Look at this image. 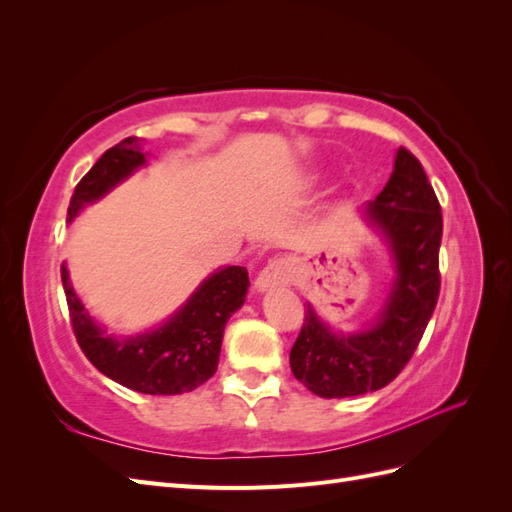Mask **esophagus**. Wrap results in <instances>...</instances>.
I'll return each mask as SVG.
<instances>
[{"mask_svg":"<svg viewBox=\"0 0 512 512\" xmlns=\"http://www.w3.org/2000/svg\"><path fill=\"white\" fill-rule=\"evenodd\" d=\"M292 280H294V267L290 265V262L288 260H273L258 273L254 286L258 292H267L273 288L290 286Z\"/></svg>","mask_w":512,"mask_h":512,"instance_id":"1","label":"esophagus"}]
</instances>
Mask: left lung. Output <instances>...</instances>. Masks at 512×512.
<instances>
[{
	"instance_id": "1",
	"label": "left lung",
	"mask_w": 512,
	"mask_h": 512,
	"mask_svg": "<svg viewBox=\"0 0 512 512\" xmlns=\"http://www.w3.org/2000/svg\"><path fill=\"white\" fill-rule=\"evenodd\" d=\"M363 215L384 237L393 260L382 309L365 329L342 333L307 303L303 329L290 350L294 378L324 399L365 395L395 380L421 342L440 294V203L408 149H397L391 179Z\"/></svg>"
}]
</instances>
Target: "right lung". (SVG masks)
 <instances>
[{"instance_id": "right-lung-1", "label": "right lung", "mask_w": 512, "mask_h": 512, "mask_svg": "<svg viewBox=\"0 0 512 512\" xmlns=\"http://www.w3.org/2000/svg\"><path fill=\"white\" fill-rule=\"evenodd\" d=\"M147 164L141 138L130 136L108 149L79 181L70 198L68 224L87 205L98 203L121 181ZM72 329L81 350L106 378L145 395H181L207 382L218 369L224 327L245 303V267H222L205 277L177 312L158 327L134 335L106 333L72 288L61 265Z\"/></svg>"}]
</instances>
